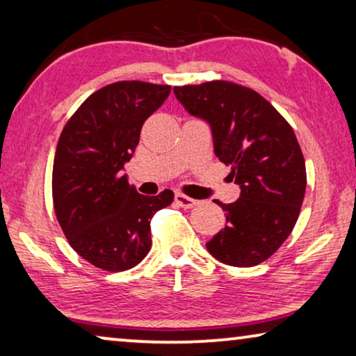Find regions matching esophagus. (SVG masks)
I'll return each instance as SVG.
<instances>
[{
    "mask_svg": "<svg viewBox=\"0 0 356 356\" xmlns=\"http://www.w3.org/2000/svg\"><path fill=\"white\" fill-rule=\"evenodd\" d=\"M176 203L180 206V208H185V209H192V208H195L196 204L200 203V201H198V200H193V198H190V196L184 195V193H177V195H176Z\"/></svg>",
    "mask_w": 356,
    "mask_h": 356,
    "instance_id": "34e87169",
    "label": "esophagus"
}]
</instances>
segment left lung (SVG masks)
Returning <instances> with one entry per match:
<instances>
[{
  "label": "left lung",
  "mask_w": 356,
  "mask_h": 356,
  "mask_svg": "<svg viewBox=\"0 0 356 356\" xmlns=\"http://www.w3.org/2000/svg\"><path fill=\"white\" fill-rule=\"evenodd\" d=\"M190 113L212 127L214 152L241 187L235 203L222 206L225 227L206 248L233 267H254L291 235L304 201L307 171L293 127L261 94L214 79L174 88Z\"/></svg>",
  "instance_id": "obj_1"
}]
</instances>
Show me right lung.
Masks as SVG:
<instances>
[{"label":"right lung","mask_w":356,"mask_h":356,"mask_svg":"<svg viewBox=\"0 0 356 356\" xmlns=\"http://www.w3.org/2000/svg\"><path fill=\"white\" fill-rule=\"evenodd\" d=\"M171 92L169 84L116 81L89 95L63 127L52 168V201L78 256L105 272H124L152 248L150 220L174 201L136 192L121 169L140 129Z\"/></svg>","instance_id":"1"}]
</instances>
